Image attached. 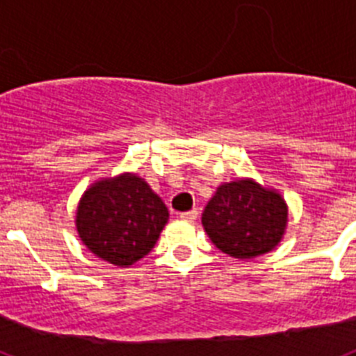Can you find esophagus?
<instances>
[{"instance_id": "34e87169", "label": "esophagus", "mask_w": 356, "mask_h": 356, "mask_svg": "<svg viewBox=\"0 0 356 356\" xmlns=\"http://www.w3.org/2000/svg\"><path fill=\"white\" fill-rule=\"evenodd\" d=\"M197 216H200V212H197V209H193V210H188V212H181L180 213V219H184V221H196Z\"/></svg>"}]
</instances>
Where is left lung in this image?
Masks as SVG:
<instances>
[{"label": "left lung", "instance_id": "obj_1", "mask_svg": "<svg viewBox=\"0 0 356 356\" xmlns=\"http://www.w3.org/2000/svg\"><path fill=\"white\" fill-rule=\"evenodd\" d=\"M210 241L234 259H254L282 241L287 205L275 191L253 180H238L217 188L201 217Z\"/></svg>", "mask_w": 356, "mask_h": 356}]
</instances>
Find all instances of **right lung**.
Segmentation results:
<instances>
[{
  "label": "right lung",
  "mask_w": 356,
  "mask_h": 356,
  "mask_svg": "<svg viewBox=\"0 0 356 356\" xmlns=\"http://www.w3.org/2000/svg\"><path fill=\"white\" fill-rule=\"evenodd\" d=\"M168 219L165 205L143 178L121 175L97 181L83 194L76 228L96 257L128 267L153 250Z\"/></svg>",
  "instance_id": "right-lung-1"
}]
</instances>
